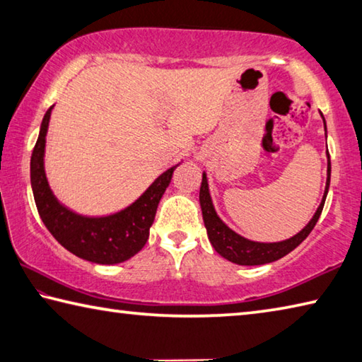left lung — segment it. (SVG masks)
Masks as SVG:
<instances>
[{
	"mask_svg": "<svg viewBox=\"0 0 362 362\" xmlns=\"http://www.w3.org/2000/svg\"><path fill=\"white\" fill-rule=\"evenodd\" d=\"M324 129H326V121H324ZM329 183H330V158L327 153L326 189H324L321 204L316 209L315 216L310 220L308 225H306L302 231H298L296 236H292L286 241L257 243V241H250L241 235H238L236 231H233L230 226H226L223 220L217 216L216 207L212 204V198L209 193V183H207L206 173H203V182H201V188H199V204H201V211H203V220H204L207 236H209L212 247L216 249L223 259L236 263V265H247V267L265 265V263L279 260L281 257L292 252L300 243L305 241V238L308 236L311 230L315 228L317 218H320L322 212L324 203H326Z\"/></svg>",
	"mask_w": 362,
	"mask_h": 362,
	"instance_id": "1",
	"label": "left lung"
}]
</instances>
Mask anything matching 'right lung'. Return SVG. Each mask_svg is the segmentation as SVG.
<instances>
[{
  "label": "right lung",
  "instance_id": "add662e5",
  "mask_svg": "<svg viewBox=\"0 0 362 362\" xmlns=\"http://www.w3.org/2000/svg\"><path fill=\"white\" fill-rule=\"evenodd\" d=\"M51 112L52 107L42 118L30 161V180L42 223L66 250L79 259L100 265H115L129 260L148 240L159 201L179 164L159 175L131 206L122 211L103 217L81 216L59 203L46 179L45 148Z\"/></svg>",
  "mask_w": 362,
  "mask_h": 362
}]
</instances>
